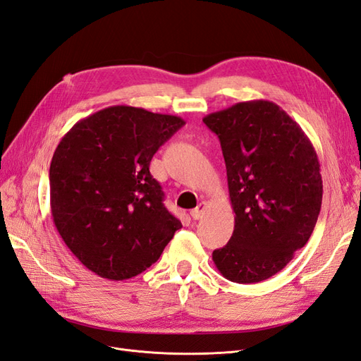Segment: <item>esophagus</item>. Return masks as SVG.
Wrapping results in <instances>:
<instances>
[{"label":"esophagus","instance_id":"esophagus-1","mask_svg":"<svg viewBox=\"0 0 361 361\" xmlns=\"http://www.w3.org/2000/svg\"><path fill=\"white\" fill-rule=\"evenodd\" d=\"M206 203L204 202H202L200 204H198L195 209H192L191 212H190V215L192 216V219H200L202 216H203V214H204V210H206Z\"/></svg>","mask_w":361,"mask_h":361}]
</instances>
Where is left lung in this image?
Listing matches in <instances>:
<instances>
[{
  "mask_svg": "<svg viewBox=\"0 0 361 361\" xmlns=\"http://www.w3.org/2000/svg\"><path fill=\"white\" fill-rule=\"evenodd\" d=\"M221 142L234 210L228 243L212 259L238 283L271 278L303 247L317 224L322 179L315 149L278 104L255 100L203 118Z\"/></svg>",
  "mask_w": 361,
  "mask_h": 361,
  "instance_id": "1",
  "label": "left lung"
}]
</instances>
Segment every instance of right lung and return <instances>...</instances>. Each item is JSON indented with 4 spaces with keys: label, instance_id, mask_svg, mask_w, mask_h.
Wrapping results in <instances>:
<instances>
[{
    "label": "right lung",
    "instance_id": "obj_1",
    "mask_svg": "<svg viewBox=\"0 0 361 361\" xmlns=\"http://www.w3.org/2000/svg\"><path fill=\"white\" fill-rule=\"evenodd\" d=\"M183 126L179 116L111 106L61 139L49 170L52 218L68 250L95 275H140L182 228L149 164Z\"/></svg>",
    "mask_w": 361,
    "mask_h": 361
}]
</instances>
